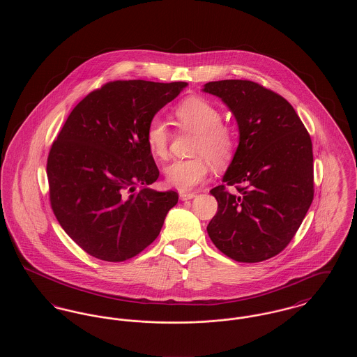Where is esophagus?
Here are the masks:
<instances>
[{
	"label": "esophagus",
	"instance_id": "1",
	"mask_svg": "<svg viewBox=\"0 0 357 357\" xmlns=\"http://www.w3.org/2000/svg\"><path fill=\"white\" fill-rule=\"evenodd\" d=\"M179 197H181V199H182V201H190V199L195 198V197H197V194H195V192H181V194H179Z\"/></svg>",
	"mask_w": 357,
	"mask_h": 357
}]
</instances>
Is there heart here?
<instances>
[{"mask_svg":"<svg viewBox=\"0 0 357 357\" xmlns=\"http://www.w3.org/2000/svg\"><path fill=\"white\" fill-rule=\"evenodd\" d=\"M176 126L183 131L197 134L192 155L195 158L175 160L165 169L166 181L179 191H190L204 182L210 171V162L215 167L227 165L237 147L234 131L222 124L221 111L208 100L192 96L178 104L174 111ZM171 134L165 121L153 118L146 130L150 151L159 159L169 155Z\"/></svg>","mask_w":357,"mask_h":357,"instance_id":"obj_1","label":"heart"}]
</instances>
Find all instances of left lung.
<instances>
[{
    "mask_svg": "<svg viewBox=\"0 0 357 357\" xmlns=\"http://www.w3.org/2000/svg\"><path fill=\"white\" fill-rule=\"evenodd\" d=\"M204 92L229 107L239 130L225 185L210 191L218 211L208 237L234 261H265L288 246L313 201L310 136L288 100L255 82H210Z\"/></svg>",
    "mask_w": 357,
    "mask_h": 357,
    "instance_id": "1",
    "label": "left lung"
}]
</instances>
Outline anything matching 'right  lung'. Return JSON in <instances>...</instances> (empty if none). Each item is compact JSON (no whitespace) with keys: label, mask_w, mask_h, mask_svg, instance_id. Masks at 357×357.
Listing matches in <instances>:
<instances>
[{"label":"right lung","mask_w":357,"mask_h":357,"mask_svg":"<svg viewBox=\"0 0 357 357\" xmlns=\"http://www.w3.org/2000/svg\"><path fill=\"white\" fill-rule=\"evenodd\" d=\"M186 86L111 82L69 114L48 155L50 199L61 227L88 255L108 262L135 257L178 204V192L149 187L159 170L146 130Z\"/></svg>","instance_id":"obj_1"}]
</instances>
